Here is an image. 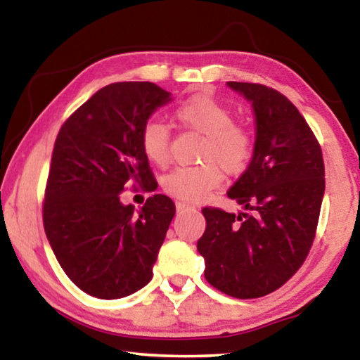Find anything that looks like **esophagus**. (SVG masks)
<instances>
[{
    "mask_svg": "<svg viewBox=\"0 0 360 360\" xmlns=\"http://www.w3.org/2000/svg\"><path fill=\"white\" fill-rule=\"evenodd\" d=\"M192 208H193V206L187 205V203H184V202H176V210H178V212H184V211L192 210Z\"/></svg>",
    "mask_w": 360,
    "mask_h": 360,
    "instance_id": "1",
    "label": "esophagus"
}]
</instances>
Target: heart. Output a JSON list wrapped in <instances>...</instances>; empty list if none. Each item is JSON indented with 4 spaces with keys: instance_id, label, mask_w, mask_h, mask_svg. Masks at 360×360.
<instances>
[{
    "instance_id": "obj_1",
    "label": "heart",
    "mask_w": 360,
    "mask_h": 360,
    "mask_svg": "<svg viewBox=\"0 0 360 360\" xmlns=\"http://www.w3.org/2000/svg\"><path fill=\"white\" fill-rule=\"evenodd\" d=\"M174 117L187 129L205 135L200 150V165L178 167L163 179V188L184 202L206 197L222 181V172L240 174L254 154V136L246 127L233 122V114L221 101L208 95H197L176 108ZM141 149L146 158L163 167L169 158V131L160 120H148L143 127Z\"/></svg>"
}]
</instances>
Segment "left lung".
I'll list each match as a JSON object with an SVG mask.
<instances>
[{"label":"left lung","mask_w":360,"mask_h":360,"mask_svg":"<svg viewBox=\"0 0 360 360\" xmlns=\"http://www.w3.org/2000/svg\"><path fill=\"white\" fill-rule=\"evenodd\" d=\"M251 101L254 154L227 192L248 212L203 208L206 230L197 243L205 278L235 298H257L295 275L311 249L326 172L321 146L298 109L262 84L227 82Z\"/></svg>","instance_id":"1"}]
</instances>
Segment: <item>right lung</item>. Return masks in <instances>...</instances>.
I'll return each mask as SVG.
<instances>
[{
	"mask_svg": "<svg viewBox=\"0 0 360 360\" xmlns=\"http://www.w3.org/2000/svg\"><path fill=\"white\" fill-rule=\"evenodd\" d=\"M169 101L172 94L152 82L109 84L58 131L42 221L60 266L85 294L114 300L152 279L174 203L155 193L136 211L120 193L130 184L157 188L139 135Z\"/></svg>",
	"mask_w": 360,
	"mask_h": 360,
	"instance_id": "1",
	"label": "right lung"
}]
</instances>
